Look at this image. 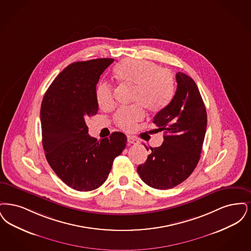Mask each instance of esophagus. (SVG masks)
I'll return each instance as SVG.
<instances>
[{"label":"esophagus","mask_w":251,"mask_h":251,"mask_svg":"<svg viewBox=\"0 0 251 251\" xmlns=\"http://www.w3.org/2000/svg\"><path fill=\"white\" fill-rule=\"evenodd\" d=\"M127 142L129 144H138L139 141L137 139H135L134 137H131V136H127Z\"/></svg>","instance_id":"obj_1"}]
</instances>
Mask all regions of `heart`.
<instances>
[{
    "instance_id": "b5f03b06",
    "label": "heart",
    "mask_w": 251,
    "mask_h": 251,
    "mask_svg": "<svg viewBox=\"0 0 251 251\" xmlns=\"http://www.w3.org/2000/svg\"><path fill=\"white\" fill-rule=\"evenodd\" d=\"M114 75L121 82L133 86L131 101L137 103L121 108L116 115L117 126L126 131L134 129L143 117V107L151 112H158L171 102L175 93L173 74L150 61L126 59L114 68ZM98 106L108 109L113 105L111 85L102 81L96 89Z\"/></svg>"
}]
</instances>
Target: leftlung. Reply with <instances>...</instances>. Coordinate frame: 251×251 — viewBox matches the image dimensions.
Masks as SVG:
<instances>
[{"mask_svg": "<svg viewBox=\"0 0 251 251\" xmlns=\"http://www.w3.org/2000/svg\"><path fill=\"white\" fill-rule=\"evenodd\" d=\"M176 81L173 100L153 117L155 131H164V142L151 147L147 160L137 169L142 181L156 189L173 188L193 173L206 132V109L195 81L182 72Z\"/></svg>", "mask_w": 251, "mask_h": 251, "instance_id": "1", "label": "left lung"}]
</instances>
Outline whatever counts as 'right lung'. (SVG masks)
Instances as JSON below:
<instances>
[{"label":"right lung","instance_id":"add662e5","mask_svg":"<svg viewBox=\"0 0 251 251\" xmlns=\"http://www.w3.org/2000/svg\"><path fill=\"white\" fill-rule=\"evenodd\" d=\"M103 58L73 63L55 77L44 96L40 119L45 155L57 176L77 191H91L108 178L126 137L113 132L98 141L88 134L86 120L96 115L99 77L113 63Z\"/></svg>","mask_w":251,"mask_h":251}]
</instances>
